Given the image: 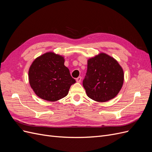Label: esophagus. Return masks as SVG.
<instances>
[{
	"instance_id": "34e87169",
	"label": "esophagus",
	"mask_w": 152,
	"mask_h": 152,
	"mask_svg": "<svg viewBox=\"0 0 152 152\" xmlns=\"http://www.w3.org/2000/svg\"><path fill=\"white\" fill-rule=\"evenodd\" d=\"M81 80H82V77H78V78H76V82L80 83L81 82Z\"/></svg>"
}]
</instances>
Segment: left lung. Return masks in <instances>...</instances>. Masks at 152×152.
Wrapping results in <instances>:
<instances>
[{
  "mask_svg": "<svg viewBox=\"0 0 152 152\" xmlns=\"http://www.w3.org/2000/svg\"><path fill=\"white\" fill-rule=\"evenodd\" d=\"M124 72L113 57L101 53L87 60V71L83 80L87 96L97 102H106L121 89Z\"/></svg>",
  "mask_w": 152,
  "mask_h": 152,
  "instance_id": "left-lung-1",
  "label": "left lung"
}]
</instances>
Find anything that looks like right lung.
<instances>
[{
  "instance_id": "obj_1",
  "label": "right lung",
  "mask_w": 152,
  "mask_h": 152,
  "mask_svg": "<svg viewBox=\"0 0 152 152\" xmlns=\"http://www.w3.org/2000/svg\"><path fill=\"white\" fill-rule=\"evenodd\" d=\"M64 62V56L53 52H47L33 61L28 75L30 86L36 96L50 102L67 96L75 80Z\"/></svg>"
}]
</instances>
